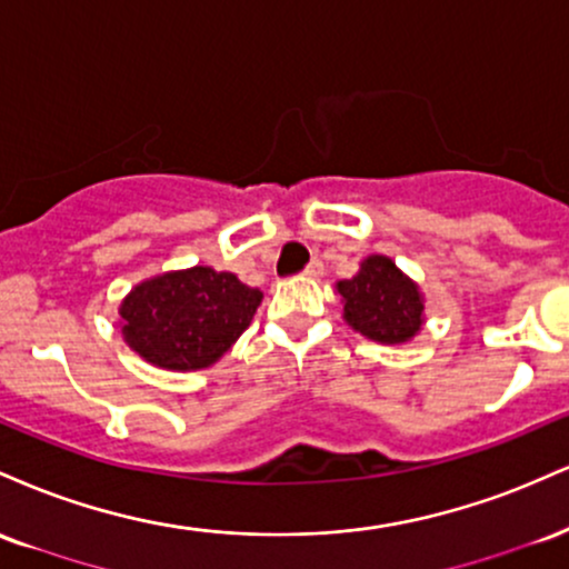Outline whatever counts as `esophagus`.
Returning a JSON list of instances; mask_svg holds the SVG:
<instances>
[{
  "mask_svg": "<svg viewBox=\"0 0 569 569\" xmlns=\"http://www.w3.org/2000/svg\"><path fill=\"white\" fill-rule=\"evenodd\" d=\"M306 277H311V279H319V277H322V273H325V266H322V260H319V258H313L311 260V263L309 266H306Z\"/></svg>",
  "mask_w": 569,
  "mask_h": 569,
  "instance_id": "obj_1",
  "label": "esophagus"
}]
</instances>
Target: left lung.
Instances as JSON below:
<instances>
[{
  "instance_id": "obj_1",
  "label": "left lung",
  "mask_w": 569,
  "mask_h": 569,
  "mask_svg": "<svg viewBox=\"0 0 569 569\" xmlns=\"http://www.w3.org/2000/svg\"><path fill=\"white\" fill-rule=\"evenodd\" d=\"M336 292L346 325L376 343H410L426 325L423 292L389 256H367L351 279H340Z\"/></svg>"
}]
</instances>
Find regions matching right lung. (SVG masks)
<instances>
[{
    "mask_svg": "<svg viewBox=\"0 0 569 569\" xmlns=\"http://www.w3.org/2000/svg\"><path fill=\"white\" fill-rule=\"evenodd\" d=\"M263 292L210 266L143 279L119 303L122 338L159 370L191 372L216 365L250 327Z\"/></svg>",
    "mask_w": 569,
    "mask_h": 569,
    "instance_id": "obj_1",
    "label": "right lung"
}]
</instances>
